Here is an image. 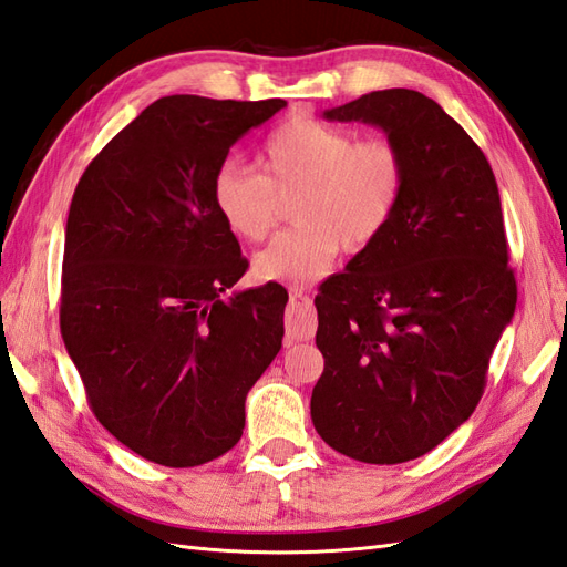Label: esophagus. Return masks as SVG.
I'll list each match as a JSON object with an SVG mask.
<instances>
[{
    "label": "esophagus",
    "mask_w": 567,
    "mask_h": 567,
    "mask_svg": "<svg viewBox=\"0 0 567 567\" xmlns=\"http://www.w3.org/2000/svg\"><path fill=\"white\" fill-rule=\"evenodd\" d=\"M317 331V315L315 306L308 293L291 288V302L286 310V339L288 343L293 341H308Z\"/></svg>",
    "instance_id": "34e87169"
}]
</instances>
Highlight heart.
<instances>
[{"label": "heart", "instance_id": "b5f03b06", "mask_svg": "<svg viewBox=\"0 0 567 567\" xmlns=\"http://www.w3.org/2000/svg\"><path fill=\"white\" fill-rule=\"evenodd\" d=\"M261 173L224 163L212 199L224 224L247 243H261L279 218V197L298 192L296 228L274 238L255 259L261 279L302 286L322 276L343 247L363 252L396 216L406 187V161L390 140L293 117L261 146Z\"/></svg>", "mask_w": 567, "mask_h": 567}]
</instances>
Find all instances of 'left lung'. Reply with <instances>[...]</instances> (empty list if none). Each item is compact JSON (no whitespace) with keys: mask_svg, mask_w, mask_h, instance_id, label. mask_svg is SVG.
I'll return each mask as SVG.
<instances>
[{"mask_svg":"<svg viewBox=\"0 0 567 567\" xmlns=\"http://www.w3.org/2000/svg\"><path fill=\"white\" fill-rule=\"evenodd\" d=\"M375 124L406 161L390 228L322 284L324 372L310 413L329 447L365 464L423 457L472 416L517 302L498 185L433 99L388 89L331 107Z\"/></svg>","mask_w":567,"mask_h":567,"instance_id":"8db88e82","label":"left lung"}]
</instances>
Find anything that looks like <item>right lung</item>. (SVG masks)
<instances>
[{
    "instance_id": "right-lung-1",
    "label": "right lung",
    "mask_w": 567,
    "mask_h": 567,
    "mask_svg": "<svg viewBox=\"0 0 567 567\" xmlns=\"http://www.w3.org/2000/svg\"><path fill=\"white\" fill-rule=\"evenodd\" d=\"M286 105L165 95L110 140L66 216L60 329L95 419L187 468L238 443L245 396L281 349L279 284L220 298L247 259L212 199L230 146Z\"/></svg>"
}]
</instances>
